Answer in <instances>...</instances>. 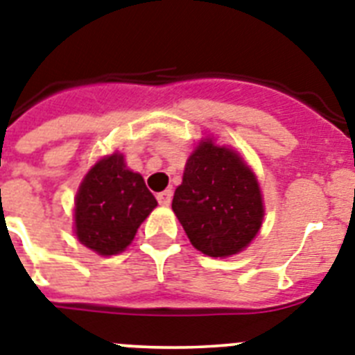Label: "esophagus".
<instances>
[{
    "mask_svg": "<svg viewBox=\"0 0 355 355\" xmlns=\"http://www.w3.org/2000/svg\"><path fill=\"white\" fill-rule=\"evenodd\" d=\"M172 201V190L171 189H166L163 190V192L157 193V202L162 205V207H168Z\"/></svg>",
    "mask_w": 355,
    "mask_h": 355,
    "instance_id": "esophagus-1",
    "label": "esophagus"
}]
</instances>
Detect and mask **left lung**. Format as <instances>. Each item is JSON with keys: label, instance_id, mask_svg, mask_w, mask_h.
Instances as JSON below:
<instances>
[{"label": "left lung", "instance_id": "8db88e82", "mask_svg": "<svg viewBox=\"0 0 355 355\" xmlns=\"http://www.w3.org/2000/svg\"><path fill=\"white\" fill-rule=\"evenodd\" d=\"M172 210L196 250L237 255L259 233L264 202L259 181L233 148L201 140L187 159Z\"/></svg>", "mask_w": 355, "mask_h": 355}]
</instances>
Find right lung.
Segmentation results:
<instances>
[{"label": "right lung", "mask_w": 355, "mask_h": 355, "mask_svg": "<svg viewBox=\"0 0 355 355\" xmlns=\"http://www.w3.org/2000/svg\"><path fill=\"white\" fill-rule=\"evenodd\" d=\"M157 207L138 172L127 168L123 154H111L91 166L75 198V233L98 255L122 253L140 224Z\"/></svg>", "instance_id": "add662e5"}]
</instances>
